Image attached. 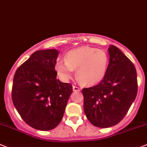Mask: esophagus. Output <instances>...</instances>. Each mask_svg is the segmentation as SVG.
Instances as JSON below:
<instances>
[{
  "label": "esophagus",
  "instance_id": "obj_1",
  "mask_svg": "<svg viewBox=\"0 0 147 147\" xmlns=\"http://www.w3.org/2000/svg\"><path fill=\"white\" fill-rule=\"evenodd\" d=\"M72 88H73L74 92H80V90H81V88H80V87L76 86H72Z\"/></svg>",
  "mask_w": 147,
  "mask_h": 147
}]
</instances>
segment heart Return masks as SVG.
<instances>
[{"instance_id": "1", "label": "heart", "mask_w": 147, "mask_h": 147, "mask_svg": "<svg viewBox=\"0 0 147 147\" xmlns=\"http://www.w3.org/2000/svg\"><path fill=\"white\" fill-rule=\"evenodd\" d=\"M108 66V55L103 50L83 47L69 51L66 59L56 63V69L63 80L70 78L73 69L83 85H94L102 80Z\"/></svg>"}]
</instances>
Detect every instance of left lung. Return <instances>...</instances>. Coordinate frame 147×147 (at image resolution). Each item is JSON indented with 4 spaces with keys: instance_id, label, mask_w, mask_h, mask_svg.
<instances>
[{
    "instance_id": "8db88e82",
    "label": "left lung",
    "mask_w": 147,
    "mask_h": 147,
    "mask_svg": "<svg viewBox=\"0 0 147 147\" xmlns=\"http://www.w3.org/2000/svg\"><path fill=\"white\" fill-rule=\"evenodd\" d=\"M108 53L109 64L102 80L97 85L82 90L87 119L101 128L120 122L138 92L137 72L133 62L114 45L110 46Z\"/></svg>"
}]
</instances>
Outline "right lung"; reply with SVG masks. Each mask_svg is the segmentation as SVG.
<instances>
[{
	"label": "right lung",
	"instance_id": "obj_1",
	"mask_svg": "<svg viewBox=\"0 0 147 147\" xmlns=\"http://www.w3.org/2000/svg\"><path fill=\"white\" fill-rule=\"evenodd\" d=\"M59 53L55 49L36 51L14 74L13 104L21 118L34 129L47 131L56 127L72 92L70 83L56 78Z\"/></svg>",
	"mask_w": 147,
	"mask_h": 147
}]
</instances>
